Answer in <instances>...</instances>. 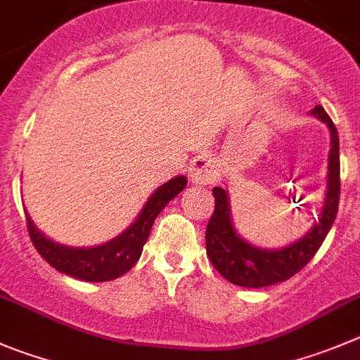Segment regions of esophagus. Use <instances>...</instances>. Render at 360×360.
<instances>
[{
  "label": "esophagus",
  "instance_id": "obj_1",
  "mask_svg": "<svg viewBox=\"0 0 360 360\" xmlns=\"http://www.w3.org/2000/svg\"><path fill=\"white\" fill-rule=\"evenodd\" d=\"M189 176L193 184L207 186L215 178V166L207 155H198L189 164Z\"/></svg>",
  "mask_w": 360,
  "mask_h": 360
}]
</instances>
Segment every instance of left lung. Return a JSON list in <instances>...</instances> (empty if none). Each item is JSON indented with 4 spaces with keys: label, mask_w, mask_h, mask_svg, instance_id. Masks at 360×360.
I'll return each instance as SVG.
<instances>
[{
    "label": "left lung",
    "mask_w": 360,
    "mask_h": 360,
    "mask_svg": "<svg viewBox=\"0 0 360 360\" xmlns=\"http://www.w3.org/2000/svg\"><path fill=\"white\" fill-rule=\"evenodd\" d=\"M311 115L323 122L330 132V152L327 167V191L313 228L299 240L279 249H263L249 244L238 235L231 219L228 191L214 187L215 208L207 226V255L212 265L229 283L244 288H263L290 279L309 263L323 244L328 229L334 224L340 207V138L321 105L311 109Z\"/></svg>",
    "instance_id": "obj_1"
}]
</instances>
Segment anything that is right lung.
<instances>
[{
    "label": "right lung",
    "instance_id": "right-lung-1",
    "mask_svg": "<svg viewBox=\"0 0 360 360\" xmlns=\"http://www.w3.org/2000/svg\"><path fill=\"white\" fill-rule=\"evenodd\" d=\"M187 186V178L178 174L171 178L169 182L162 184L153 191L152 196L145 203L143 210L127 229H123L118 237L94 245V248H70V245L58 244L40 231L33 224L32 217L26 212L30 238L37 251L51 266L75 279L88 281V283H102L112 281L123 276L136 265L143 252V245L146 244L152 229L153 221L162 212V208L173 198L182 193Z\"/></svg>",
    "mask_w": 360,
    "mask_h": 360
}]
</instances>
